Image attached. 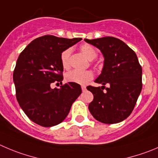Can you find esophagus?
<instances>
[{
  "mask_svg": "<svg viewBox=\"0 0 158 158\" xmlns=\"http://www.w3.org/2000/svg\"><path fill=\"white\" fill-rule=\"evenodd\" d=\"M81 89H82V91H86V87H85V86H82L81 87Z\"/></svg>",
  "mask_w": 158,
  "mask_h": 158,
  "instance_id": "obj_1",
  "label": "esophagus"
}]
</instances>
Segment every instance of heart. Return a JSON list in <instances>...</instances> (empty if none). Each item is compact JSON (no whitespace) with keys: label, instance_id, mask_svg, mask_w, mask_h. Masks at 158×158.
I'll list each match as a JSON object with an SVG mask.
<instances>
[{"label":"heart","instance_id":"obj_1","mask_svg":"<svg viewBox=\"0 0 158 158\" xmlns=\"http://www.w3.org/2000/svg\"><path fill=\"white\" fill-rule=\"evenodd\" d=\"M71 49H65L61 53L60 60L61 64L64 69H68L70 65V55H71ZM81 52L88 58L89 60H93L98 56V51L94 46L89 44H84L81 46ZM93 73L90 70L86 71H78V70H72L66 74V79L67 81L73 82L78 85H85L88 84L90 81L93 79Z\"/></svg>","mask_w":158,"mask_h":158}]
</instances>
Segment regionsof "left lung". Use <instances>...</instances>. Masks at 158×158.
I'll return each instance as SVG.
<instances>
[{"instance_id": "left-lung-1", "label": "left lung", "mask_w": 158, "mask_h": 158, "mask_svg": "<svg viewBox=\"0 0 158 158\" xmlns=\"http://www.w3.org/2000/svg\"><path fill=\"white\" fill-rule=\"evenodd\" d=\"M85 41L100 49L104 56L102 73L94 81L102 86L87 87L94 95L88 106L90 112L101 123H120L133 112L142 90V67L136 54L115 37Z\"/></svg>"}]
</instances>
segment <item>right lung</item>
Listing matches in <instances>:
<instances>
[{
    "label": "right lung",
    "mask_w": 158,
    "mask_h": 158,
    "mask_svg": "<svg viewBox=\"0 0 158 158\" xmlns=\"http://www.w3.org/2000/svg\"><path fill=\"white\" fill-rule=\"evenodd\" d=\"M81 38L66 39L44 35L31 41L20 53L13 73L18 102L32 122L44 127L62 123L72 104L81 94L80 85H62L64 67L61 53L81 41Z\"/></svg>",
    "instance_id": "obj_1"
}]
</instances>
